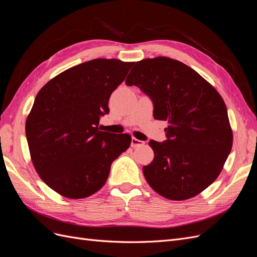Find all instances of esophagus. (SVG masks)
I'll list each match as a JSON object with an SVG mask.
<instances>
[{"instance_id":"esophagus-1","label":"esophagus","mask_w":257,"mask_h":257,"mask_svg":"<svg viewBox=\"0 0 257 257\" xmlns=\"http://www.w3.org/2000/svg\"><path fill=\"white\" fill-rule=\"evenodd\" d=\"M145 145V142L143 141H139V139L133 137L132 138V143H131V146L133 148H136V147H141V146H144Z\"/></svg>"}]
</instances>
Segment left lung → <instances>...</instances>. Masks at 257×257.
I'll return each instance as SVG.
<instances>
[{
	"label": "left lung",
	"mask_w": 257,
	"mask_h": 257,
	"mask_svg": "<svg viewBox=\"0 0 257 257\" xmlns=\"http://www.w3.org/2000/svg\"><path fill=\"white\" fill-rule=\"evenodd\" d=\"M153 102V116L167 121V141H150L154 159L144 176L161 196L185 200L221 174L232 147L227 108L220 93L197 72L167 57L136 62L125 80Z\"/></svg>",
	"instance_id": "left-lung-1"
}]
</instances>
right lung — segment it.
I'll list each match as a JSON object with an SVG mask.
<instances>
[{
  "mask_svg": "<svg viewBox=\"0 0 257 257\" xmlns=\"http://www.w3.org/2000/svg\"><path fill=\"white\" fill-rule=\"evenodd\" d=\"M133 64L91 60L53 77L37 93L26 121L30 155L38 176L60 195L80 199L96 193L130 147L128 134L99 131L98 121Z\"/></svg>",
  "mask_w": 257,
  "mask_h": 257,
  "instance_id": "add662e5",
  "label": "right lung"
}]
</instances>
